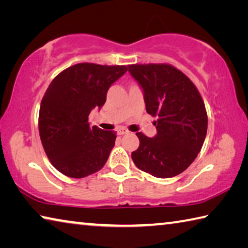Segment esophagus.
Instances as JSON below:
<instances>
[{
	"mask_svg": "<svg viewBox=\"0 0 248 248\" xmlns=\"http://www.w3.org/2000/svg\"><path fill=\"white\" fill-rule=\"evenodd\" d=\"M128 132H129L128 130L124 127L117 129V134H118V136H124V134H127Z\"/></svg>",
	"mask_w": 248,
	"mask_h": 248,
	"instance_id": "34e87169",
	"label": "esophagus"
}]
</instances>
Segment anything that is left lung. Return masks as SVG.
Masks as SVG:
<instances>
[{
  "mask_svg": "<svg viewBox=\"0 0 248 248\" xmlns=\"http://www.w3.org/2000/svg\"><path fill=\"white\" fill-rule=\"evenodd\" d=\"M141 87L146 112L157 120L153 138L138 132L140 145L131 153L138 169L158 178L177 176L195 161L205 139L208 117L198 90L169 64L128 65Z\"/></svg>",
  "mask_w": 248,
  "mask_h": 248,
  "instance_id": "obj_1",
  "label": "left lung"
}]
</instances>
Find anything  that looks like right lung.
<instances>
[{
  "mask_svg": "<svg viewBox=\"0 0 248 248\" xmlns=\"http://www.w3.org/2000/svg\"><path fill=\"white\" fill-rule=\"evenodd\" d=\"M124 65L78 63L58 74L41 100L39 134L51 164L65 176L83 178L103 169L116 132L91 127L89 116L106 102Z\"/></svg>",
  "mask_w": 248,
  "mask_h": 248,
  "instance_id": "right-lung-1",
  "label": "right lung"
}]
</instances>
